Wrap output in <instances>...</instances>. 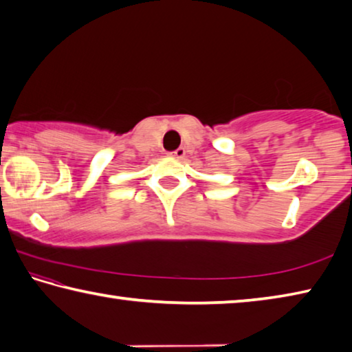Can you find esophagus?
Here are the masks:
<instances>
[{
  "label": "esophagus",
  "mask_w": 352,
  "mask_h": 352,
  "mask_svg": "<svg viewBox=\"0 0 352 352\" xmlns=\"http://www.w3.org/2000/svg\"><path fill=\"white\" fill-rule=\"evenodd\" d=\"M171 156H175V157H177V159L186 157V148H184V146L177 148V150H176L175 153H171Z\"/></svg>",
  "instance_id": "1"
}]
</instances>
